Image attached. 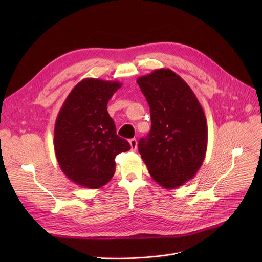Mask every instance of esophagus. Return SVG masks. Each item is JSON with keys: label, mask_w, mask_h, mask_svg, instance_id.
I'll return each mask as SVG.
<instances>
[{"label": "esophagus", "mask_w": 262, "mask_h": 262, "mask_svg": "<svg viewBox=\"0 0 262 262\" xmlns=\"http://www.w3.org/2000/svg\"><path fill=\"white\" fill-rule=\"evenodd\" d=\"M129 143H130V146H131V150H136V149H137V147H138V142H137L136 139H130Z\"/></svg>", "instance_id": "1"}]
</instances>
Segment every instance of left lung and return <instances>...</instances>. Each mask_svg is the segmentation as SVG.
Segmentation results:
<instances>
[{
    "mask_svg": "<svg viewBox=\"0 0 262 262\" xmlns=\"http://www.w3.org/2000/svg\"><path fill=\"white\" fill-rule=\"evenodd\" d=\"M148 102L150 131L139 142L149 175L166 189L192 179L208 147L207 119L190 86L169 69L138 78Z\"/></svg>",
    "mask_w": 262,
    "mask_h": 262,
    "instance_id": "8db88e82",
    "label": "left lung"
}]
</instances>
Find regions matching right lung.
I'll list each match as a JSON object with an SVG mask.
<instances>
[{
    "label": "right lung",
    "mask_w": 262,
    "mask_h": 262,
    "mask_svg": "<svg viewBox=\"0 0 262 262\" xmlns=\"http://www.w3.org/2000/svg\"><path fill=\"white\" fill-rule=\"evenodd\" d=\"M121 83L84 78L68 95L54 125L61 170L76 185L98 189L113 178L115 158L131 148L117 136L107 104Z\"/></svg>",
    "instance_id": "obj_1"
}]
</instances>
